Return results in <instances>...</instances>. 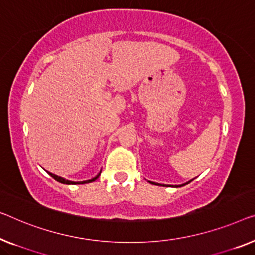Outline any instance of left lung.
Instances as JSON below:
<instances>
[{
	"mask_svg": "<svg viewBox=\"0 0 255 255\" xmlns=\"http://www.w3.org/2000/svg\"><path fill=\"white\" fill-rule=\"evenodd\" d=\"M191 181H192V180H191ZM191 181H189V182H187V183H184V184H181L180 187H183V185L190 183V182H191ZM149 182H150V183H152V184H155V185H161V184H159V183H154V182H151V181H149ZM162 185H164V184H162Z\"/></svg>",
	"mask_w": 255,
	"mask_h": 255,
	"instance_id": "1",
	"label": "left lung"
}]
</instances>
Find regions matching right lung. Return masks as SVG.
I'll return each mask as SVG.
<instances>
[{"label": "right lung", "instance_id": "obj_1", "mask_svg": "<svg viewBox=\"0 0 255 255\" xmlns=\"http://www.w3.org/2000/svg\"><path fill=\"white\" fill-rule=\"evenodd\" d=\"M48 174H49V175H50L51 177H54L56 181H58V182H60V183H63V184H85V183H90V182H94L95 180H97L98 176L101 175V172L98 173L96 176L91 178V180H87V181H82V182H73V181H68V180H65V178H63V177L58 176V175H55V174H52V173H50V172H48Z\"/></svg>", "mask_w": 255, "mask_h": 255}]
</instances>
